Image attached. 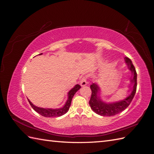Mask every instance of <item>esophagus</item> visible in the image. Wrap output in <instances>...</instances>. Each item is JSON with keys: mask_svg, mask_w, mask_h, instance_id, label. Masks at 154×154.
I'll return each instance as SVG.
<instances>
[{"mask_svg": "<svg viewBox=\"0 0 154 154\" xmlns=\"http://www.w3.org/2000/svg\"><path fill=\"white\" fill-rule=\"evenodd\" d=\"M87 83H88V82L87 81V78L85 77H83L80 80V85L82 87L85 86V85H87Z\"/></svg>", "mask_w": 154, "mask_h": 154, "instance_id": "esophagus-1", "label": "esophagus"}]
</instances>
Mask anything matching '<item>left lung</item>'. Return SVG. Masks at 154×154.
<instances>
[{
  "instance_id": "obj_1",
  "label": "left lung",
  "mask_w": 154,
  "mask_h": 154,
  "mask_svg": "<svg viewBox=\"0 0 154 154\" xmlns=\"http://www.w3.org/2000/svg\"><path fill=\"white\" fill-rule=\"evenodd\" d=\"M125 61L127 65L128 69L132 73V76L130 80V84L128 87L129 89L132 88V91L131 93L123 100L107 103V102L103 101L101 98V89L98 84L97 83H92L91 85L92 94L89 101V105L91 109L97 114L102 116H115L127 109L133 100L136 92L137 73L131 60L127 57H125Z\"/></svg>"
}]
</instances>
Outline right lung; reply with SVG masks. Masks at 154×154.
Masks as SVG:
<instances>
[{"label":"right lung","instance_id":"obj_1","mask_svg":"<svg viewBox=\"0 0 154 154\" xmlns=\"http://www.w3.org/2000/svg\"><path fill=\"white\" fill-rule=\"evenodd\" d=\"M40 55L42 54V53L40 54ZM81 88V86L80 85H76L74 86L72 89L70 90L68 92V98L66 102L65 105L61 107V108L59 109H45V108H41V107L36 106L35 105L32 104L31 102L28 100V101L32 108L36 112H38L40 115H42L44 117L46 118H51V117H60V116H62L63 114H66L67 112L69 110V107L71 106L72 99L75 94V93L80 89Z\"/></svg>","mask_w":154,"mask_h":154}]
</instances>
